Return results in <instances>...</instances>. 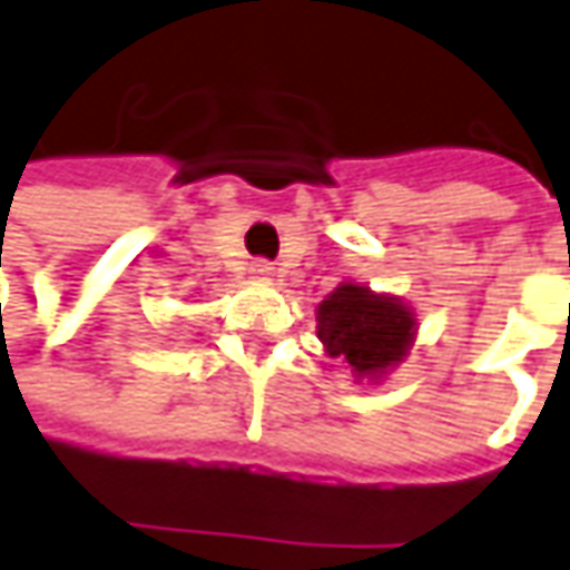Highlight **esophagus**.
I'll use <instances>...</instances> for the list:
<instances>
[{
    "mask_svg": "<svg viewBox=\"0 0 570 570\" xmlns=\"http://www.w3.org/2000/svg\"><path fill=\"white\" fill-rule=\"evenodd\" d=\"M253 274H255V281H265V284H271V281H274V268H271L268 262H255Z\"/></svg>",
    "mask_w": 570,
    "mask_h": 570,
    "instance_id": "1",
    "label": "esophagus"
}]
</instances>
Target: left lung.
I'll use <instances>...</instances> for the list:
<instances>
[{
    "instance_id": "8db88e82",
    "label": "left lung",
    "mask_w": 570,
    "mask_h": 570,
    "mask_svg": "<svg viewBox=\"0 0 570 570\" xmlns=\"http://www.w3.org/2000/svg\"><path fill=\"white\" fill-rule=\"evenodd\" d=\"M317 340L331 358L346 362L355 383H381L417 340L415 308L399 296L343 281L317 302Z\"/></svg>"
}]
</instances>
